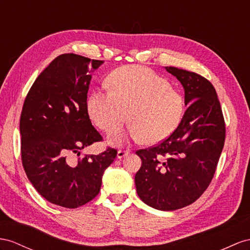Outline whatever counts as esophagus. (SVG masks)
<instances>
[{"mask_svg":"<svg viewBox=\"0 0 250 250\" xmlns=\"http://www.w3.org/2000/svg\"><path fill=\"white\" fill-rule=\"evenodd\" d=\"M130 153V151L129 150H125V151H124V150H118L117 151V158L118 159H121L123 157H125V155H127Z\"/></svg>","mask_w":250,"mask_h":250,"instance_id":"obj_1","label":"esophagus"}]
</instances>
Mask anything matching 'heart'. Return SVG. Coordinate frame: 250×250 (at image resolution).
<instances>
[{
  "mask_svg": "<svg viewBox=\"0 0 250 250\" xmlns=\"http://www.w3.org/2000/svg\"><path fill=\"white\" fill-rule=\"evenodd\" d=\"M107 89H95L88 95L86 108L99 129L111 131L133 123L125 131L116 130L108 142L123 145L129 139L155 144L170 136L184 114L182 94L168 80L149 67L129 65L115 70L106 80Z\"/></svg>",
  "mask_w": 250,
  "mask_h": 250,
  "instance_id": "heart-1",
  "label": "heart"
}]
</instances>
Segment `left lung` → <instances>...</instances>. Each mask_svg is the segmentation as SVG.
Listing matches in <instances>:
<instances>
[{
  "instance_id": "obj_1",
  "label": "left lung",
  "mask_w": 250,
  "mask_h": 250,
  "mask_svg": "<svg viewBox=\"0 0 250 250\" xmlns=\"http://www.w3.org/2000/svg\"><path fill=\"white\" fill-rule=\"evenodd\" d=\"M185 91L187 110L162 144L139 150L137 194L150 207L171 211L194 203L214 175L225 143V123L215 88L201 75L166 66Z\"/></svg>"
}]
</instances>
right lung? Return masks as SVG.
Instances as JSON below:
<instances>
[{"label": "right lung", "mask_w": 250, "mask_h": 250, "mask_svg": "<svg viewBox=\"0 0 250 250\" xmlns=\"http://www.w3.org/2000/svg\"><path fill=\"white\" fill-rule=\"evenodd\" d=\"M104 61L76 54L57 57L38 76L20 119L22 164L35 189L55 205L77 208L99 193L117 151L80 156L102 137L92 125L86 98L92 73Z\"/></svg>", "instance_id": "obj_1"}]
</instances>
